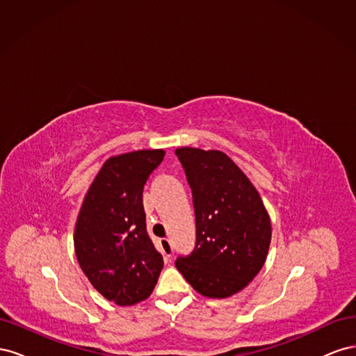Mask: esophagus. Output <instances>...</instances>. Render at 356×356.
Listing matches in <instances>:
<instances>
[{
	"label": "esophagus",
	"mask_w": 356,
	"mask_h": 356,
	"mask_svg": "<svg viewBox=\"0 0 356 356\" xmlns=\"http://www.w3.org/2000/svg\"><path fill=\"white\" fill-rule=\"evenodd\" d=\"M160 248H161V252H163L166 258H169L172 252H174V248H172L169 239H160Z\"/></svg>",
	"instance_id": "obj_1"
}]
</instances>
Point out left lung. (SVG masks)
Masks as SVG:
<instances>
[{
  "label": "left lung",
  "mask_w": 356,
  "mask_h": 356,
  "mask_svg": "<svg viewBox=\"0 0 356 356\" xmlns=\"http://www.w3.org/2000/svg\"><path fill=\"white\" fill-rule=\"evenodd\" d=\"M193 193L196 246L177 258V268L199 294L225 298L242 291L261 270L272 224L260 193L222 152L177 148Z\"/></svg>",
  "instance_id": "1"
}]
</instances>
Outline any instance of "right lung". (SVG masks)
Returning a JSON list of instances; mask_svg holds the SVG:
<instances>
[{"label":"right lung","mask_w":356,"mask_h":356,"mask_svg":"<svg viewBox=\"0 0 356 356\" xmlns=\"http://www.w3.org/2000/svg\"><path fill=\"white\" fill-rule=\"evenodd\" d=\"M163 149L113 156L95 177L79 212L74 248L93 288L118 306L153 293L163 258L148 238L143 190L161 163Z\"/></svg>","instance_id":"obj_1"}]
</instances>
